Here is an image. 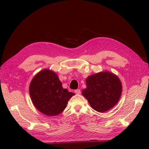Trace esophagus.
I'll return each instance as SVG.
<instances>
[{
    "instance_id": "esophagus-1",
    "label": "esophagus",
    "mask_w": 149,
    "mask_h": 149,
    "mask_svg": "<svg viewBox=\"0 0 149 149\" xmlns=\"http://www.w3.org/2000/svg\"><path fill=\"white\" fill-rule=\"evenodd\" d=\"M74 93H75V94H79L81 93L80 89H76L75 91H74Z\"/></svg>"
}]
</instances>
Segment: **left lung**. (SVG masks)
<instances>
[{
	"instance_id": "obj_1",
	"label": "left lung",
	"mask_w": 149,
	"mask_h": 149,
	"mask_svg": "<svg viewBox=\"0 0 149 149\" xmlns=\"http://www.w3.org/2000/svg\"><path fill=\"white\" fill-rule=\"evenodd\" d=\"M86 88L82 94L93 109L104 112L118 102L122 93V83L118 76L110 71H102L86 79Z\"/></svg>"
}]
</instances>
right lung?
I'll list each match as a JSON object with an SVG mask.
<instances>
[{
  "label": "right lung",
  "instance_id": "obj_1",
  "mask_svg": "<svg viewBox=\"0 0 149 149\" xmlns=\"http://www.w3.org/2000/svg\"><path fill=\"white\" fill-rule=\"evenodd\" d=\"M29 93L35 107L48 116L61 114L70 99L74 95L63 88L55 72L48 69L40 71L33 78Z\"/></svg>",
  "mask_w": 149,
  "mask_h": 149
}]
</instances>
